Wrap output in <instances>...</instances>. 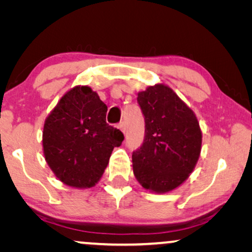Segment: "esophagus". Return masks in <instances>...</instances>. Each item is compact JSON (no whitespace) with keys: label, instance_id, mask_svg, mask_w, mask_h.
Listing matches in <instances>:
<instances>
[{"label":"esophagus","instance_id":"esophagus-1","mask_svg":"<svg viewBox=\"0 0 252 252\" xmlns=\"http://www.w3.org/2000/svg\"><path fill=\"white\" fill-rule=\"evenodd\" d=\"M118 128H119L120 130H122L123 133H125V132H126V125H125V123H124V122L120 123L119 125H118Z\"/></svg>","mask_w":252,"mask_h":252}]
</instances>
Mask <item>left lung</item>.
<instances>
[{
	"label": "left lung",
	"mask_w": 252,
	"mask_h": 252,
	"mask_svg": "<svg viewBox=\"0 0 252 252\" xmlns=\"http://www.w3.org/2000/svg\"><path fill=\"white\" fill-rule=\"evenodd\" d=\"M137 102L146 134L132 155L134 175L144 189L165 194L194 171L202 149L201 127L194 111L164 84L137 93Z\"/></svg>",
	"instance_id": "obj_1"
}]
</instances>
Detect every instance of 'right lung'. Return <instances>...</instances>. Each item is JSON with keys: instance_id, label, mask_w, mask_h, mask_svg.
I'll use <instances>...</instances> for the list:
<instances>
[{"instance_id": "1", "label": "right lung", "mask_w": 252, "mask_h": 252, "mask_svg": "<svg viewBox=\"0 0 252 252\" xmlns=\"http://www.w3.org/2000/svg\"><path fill=\"white\" fill-rule=\"evenodd\" d=\"M108 106L88 86L65 93L44 120L43 155L58 180L91 188L99 181L124 134L105 122Z\"/></svg>"}]
</instances>
